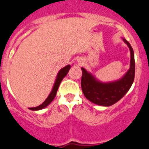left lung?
Here are the masks:
<instances>
[{
  "mask_svg": "<svg viewBox=\"0 0 149 149\" xmlns=\"http://www.w3.org/2000/svg\"><path fill=\"white\" fill-rule=\"evenodd\" d=\"M124 42L127 45L131 51V65L127 73L119 81L110 83H101L95 77L82 69L81 88L84 95L91 102L101 106H111L119 101L131 88L135 76V61L133 48L126 39Z\"/></svg>",
  "mask_w": 149,
  "mask_h": 149,
  "instance_id": "left-lung-1",
  "label": "left lung"
}]
</instances>
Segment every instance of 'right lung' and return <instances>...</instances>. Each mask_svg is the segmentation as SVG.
I'll list each match as a JSON object with an SVG mask.
<instances>
[{"instance_id": "right-lung-1", "label": "right lung", "mask_w": 149, "mask_h": 149, "mask_svg": "<svg viewBox=\"0 0 149 149\" xmlns=\"http://www.w3.org/2000/svg\"><path fill=\"white\" fill-rule=\"evenodd\" d=\"M70 67H71L70 65H66V66L64 67V68H62V69H60V72H58V74H57V76H56V81H55L54 85L53 86V89H52V90H51V93H50V95H48V98H46L45 101L42 104H40L38 107H30V110H42V109L46 107L48 104H50V103H51V101L54 100V98H55V96H56V92H57V90H58V88H59V86H60V83H61V81H63V77H65V76L68 74V71H69V69H70Z\"/></svg>"}]
</instances>
